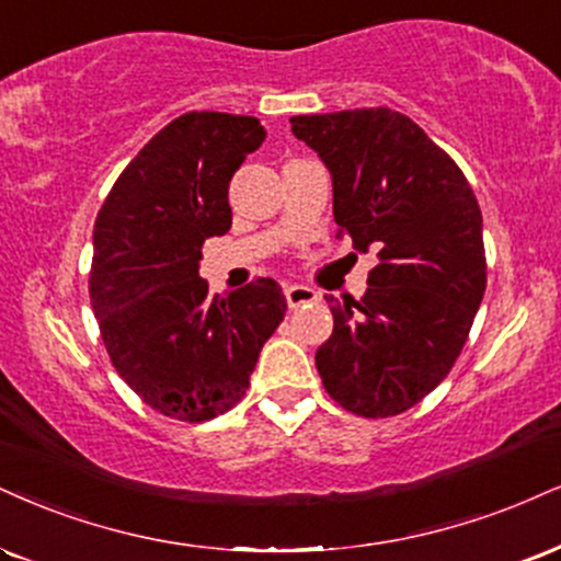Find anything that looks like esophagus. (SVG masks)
<instances>
[{"mask_svg":"<svg viewBox=\"0 0 561 561\" xmlns=\"http://www.w3.org/2000/svg\"><path fill=\"white\" fill-rule=\"evenodd\" d=\"M285 298H287L289 308H298V306H306V302L319 300V293L306 287V285H287L285 287Z\"/></svg>","mask_w":561,"mask_h":561,"instance_id":"34e87169","label":"esophagus"}]
</instances>
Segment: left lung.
I'll return each mask as SVG.
<instances>
[{
    "instance_id": "obj_1",
    "label": "left lung",
    "mask_w": 561,
    "mask_h": 561,
    "mask_svg": "<svg viewBox=\"0 0 561 561\" xmlns=\"http://www.w3.org/2000/svg\"><path fill=\"white\" fill-rule=\"evenodd\" d=\"M319 153L334 221L357 251L379 248L360 300L327 295L334 332L316 368L363 417L413 408L447 379L485 293L483 216L460 167L413 119L374 106L289 117Z\"/></svg>"
}]
</instances>
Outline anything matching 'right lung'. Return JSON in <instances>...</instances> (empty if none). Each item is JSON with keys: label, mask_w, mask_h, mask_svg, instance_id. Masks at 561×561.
<instances>
[{"label": "right lung", "mask_w": 561, "mask_h": 561, "mask_svg": "<svg viewBox=\"0 0 561 561\" xmlns=\"http://www.w3.org/2000/svg\"><path fill=\"white\" fill-rule=\"evenodd\" d=\"M263 138L255 117L182 114L125 167L93 225L88 293L101 340L127 387L174 421L234 408L285 319L274 279L219 298L198 276L204 242L232 227L229 180Z\"/></svg>", "instance_id": "obj_1"}]
</instances>
